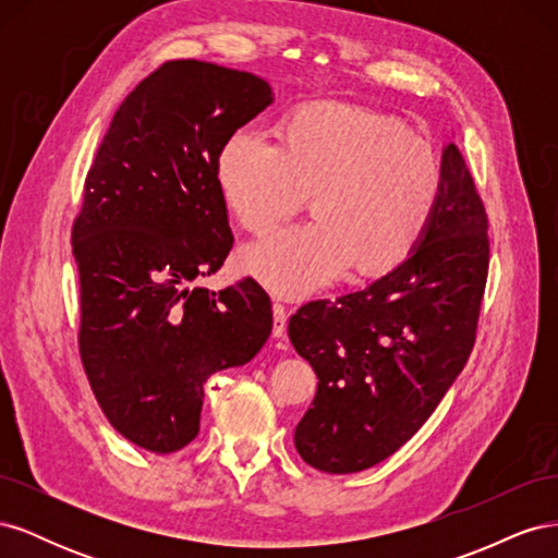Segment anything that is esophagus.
Listing matches in <instances>:
<instances>
[{
    "mask_svg": "<svg viewBox=\"0 0 558 558\" xmlns=\"http://www.w3.org/2000/svg\"><path fill=\"white\" fill-rule=\"evenodd\" d=\"M272 314H275L272 335L275 337H286V328H289V314H291V310L286 307V305H281V302H275Z\"/></svg>",
    "mask_w": 558,
    "mask_h": 558,
    "instance_id": "34e87169",
    "label": "esophagus"
}]
</instances>
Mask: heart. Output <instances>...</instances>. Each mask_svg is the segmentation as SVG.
<instances>
[{"instance_id": "b5f03b06", "label": "heart", "mask_w": 558, "mask_h": 558, "mask_svg": "<svg viewBox=\"0 0 558 558\" xmlns=\"http://www.w3.org/2000/svg\"><path fill=\"white\" fill-rule=\"evenodd\" d=\"M214 177L228 211L251 232L275 228L312 193L314 221L242 253L244 272L286 298L328 286L351 265L369 277L402 263L428 230L442 189L426 140L393 116L344 105L295 109L279 142L253 125L232 130Z\"/></svg>"}]
</instances>
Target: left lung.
<instances>
[{
  "label": "left lung",
  "instance_id": "obj_1",
  "mask_svg": "<svg viewBox=\"0 0 558 558\" xmlns=\"http://www.w3.org/2000/svg\"><path fill=\"white\" fill-rule=\"evenodd\" d=\"M488 216L461 148L442 154L433 221L396 269L337 300H314L289 337L318 377L295 426L302 461L349 475L396 453L426 424L477 340Z\"/></svg>",
  "mask_w": 558,
  "mask_h": 558
}]
</instances>
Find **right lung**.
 <instances>
[{"mask_svg":"<svg viewBox=\"0 0 558 558\" xmlns=\"http://www.w3.org/2000/svg\"><path fill=\"white\" fill-rule=\"evenodd\" d=\"M269 105L272 88L248 72L167 60L118 107L88 170L72 226L78 353L109 424L142 449L191 445L207 379L272 332L253 279L195 286L232 248L218 148Z\"/></svg>","mask_w":558,"mask_h":558,"instance_id":"obj_1","label":"right lung"}]
</instances>
